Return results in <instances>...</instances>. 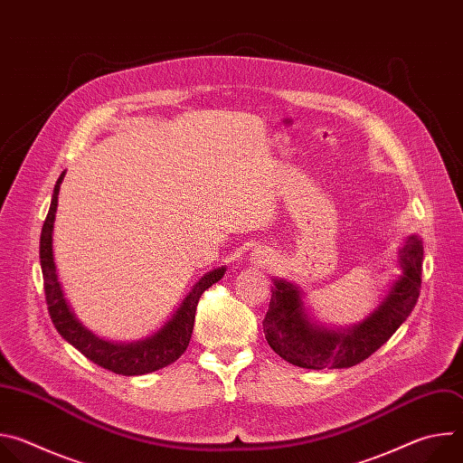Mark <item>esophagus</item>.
<instances>
[{"label": "esophagus", "instance_id": "34e87169", "mask_svg": "<svg viewBox=\"0 0 463 463\" xmlns=\"http://www.w3.org/2000/svg\"><path fill=\"white\" fill-rule=\"evenodd\" d=\"M256 256H258V254H256ZM260 260H261V256H260Z\"/></svg>", "mask_w": 463, "mask_h": 463}]
</instances>
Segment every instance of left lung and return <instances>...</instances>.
Returning a JSON list of instances; mask_svg holds the SVG:
<instances>
[{
    "label": "left lung",
    "instance_id": "1",
    "mask_svg": "<svg viewBox=\"0 0 463 463\" xmlns=\"http://www.w3.org/2000/svg\"><path fill=\"white\" fill-rule=\"evenodd\" d=\"M421 240L411 236L402 249V277L370 317L345 332L311 324L300 291L286 280H275L269 309L261 322L269 346L284 361L309 370L350 368L363 363L412 313L421 289Z\"/></svg>",
    "mask_w": 463,
    "mask_h": 463
}]
</instances>
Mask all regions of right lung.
Instances as JSON below:
<instances>
[{"label": "right lung", "instance_id": "add662e5", "mask_svg": "<svg viewBox=\"0 0 463 463\" xmlns=\"http://www.w3.org/2000/svg\"><path fill=\"white\" fill-rule=\"evenodd\" d=\"M63 174L65 172H61V175L54 184L51 207L40 236V266L43 273L45 302H47V309L54 327L65 341L73 345L90 361H93L95 364L113 373L143 375L172 364L188 348L192 329H194L195 307H197V302H200V297L203 295L205 289H209L213 284L222 280L225 268H218L207 273L205 277H202V280L197 282L192 288V291L184 297V300L181 302L174 317L159 329L156 335L148 337L146 341L131 343V345H113L99 339L77 320V317L70 309V304L65 302L60 282H58L54 260H52V223H54L58 192H60V183L63 179Z\"/></svg>", "mask_w": 463, "mask_h": 463}]
</instances>
